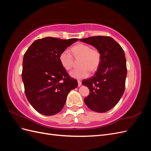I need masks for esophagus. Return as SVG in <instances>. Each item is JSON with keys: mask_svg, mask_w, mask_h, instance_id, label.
Segmentation results:
<instances>
[{"mask_svg": "<svg viewBox=\"0 0 151 151\" xmlns=\"http://www.w3.org/2000/svg\"><path fill=\"white\" fill-rule=\"evenodd\" d=\"M81 84H82L81 81H79V80H78V86H79H79H81Z\"/></svg>", "mask_w": 151, "mask_h": 151, "instance_id": "obj_1", "label": "esophagus"}]
</instances>
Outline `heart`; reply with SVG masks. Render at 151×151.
<instances>
[{"mask_svg":"<svg viewBox=\"0 0 151 151\" xmlns=\"http://www.w3.org/2000/svg\"><path fill=\"white\" fill-rule=\"evenodd\" d=\"M71 52L75 57H81L78 68H76L70 73V76L76 79H81L88 77L91 70H97L101 63V53L98 50L91 48L89 45L77 44L71 48ZM58 60L61 65L65 70L72 68L73 57L68 50H63L58 56Z\"/></svg>","mask_w":151,"mask_h":151,"instance_id":"obj_1","label":"heart"}]
</instances>
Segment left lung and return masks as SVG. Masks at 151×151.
Returning <instances> with one entry per match:
<instances>
[{"mask_svg": "<svg viewBox=\"0 0 151 151\" xmlns=\"http://www.w3.org/2000/svg\"><path fill=\"white\" fill-rule=\"evenodd\" d=\"M80 41L93 45L101 56L94 76L82 82L90 91L84 102L94 111H108L120 101L125 91L127 69L124 51L109 36H91Z\"/></svg>", "mask_w": 151, "mask_h": 151, "instance_id": "8db88e82", "label": "left lung"}]
</instances>
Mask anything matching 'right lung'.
I'll use <instances>...</instances> for the list:
<instances>
[{"mask_svg": "<svg viewBox=\"0 0 151 151\" xmlns=\"http://www.w3.org/2000/svg\"><path fill=\"white\" fill-rule=\"evenodd\" d=\"M79 39L36 40L24 55L22 79L28 101L36 111L51 116L60 112L67 94L78 86L58 60L60 53Z\"/></svg>", "mask_w": 151, "mask_h": 151, "instance_id": "right-lung-1", "label": "right lung"}]
</instances>
